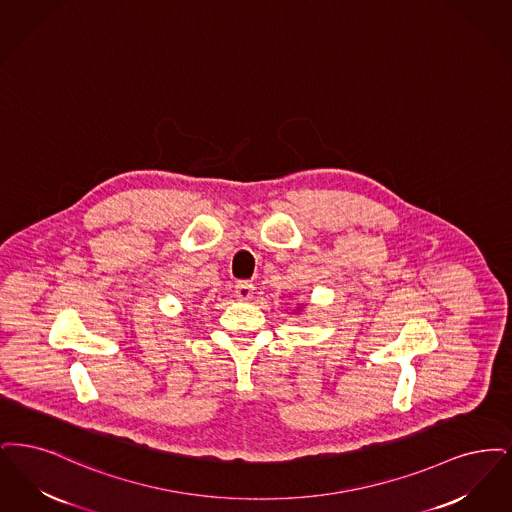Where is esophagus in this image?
Listing matches in <instances>:
<instances>
[{
  "label": "esophagus",
  "instance_id": "34e87169",
  "mask_svg": "<svg viewBox=\"0 0 512 512\" xmlns=\"http://www.w3.org/2000/svg\"><path fill=\"white\" fill-rule=\"evenodd\" d=\"M252 290H254V285H252L250 281H239V283L235 285V294H237L239 300H250L252 294H254Z\"/></svg>",
  "mask_w": 512,
  "mask_h": 512
}]
</instances>
